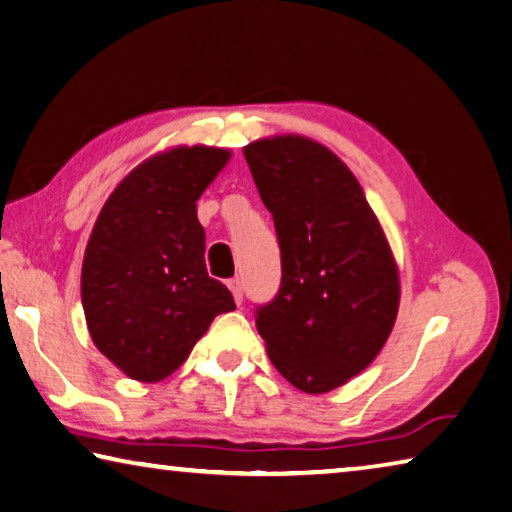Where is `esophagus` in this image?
<instances>
[{
	"mask_svg": "<svg viewBox=\"0 0 512 512\" xmlns=\"http://www.w3.org/2000/svg\"><path fill=\"white\" fill-rule=\"evenodd\" d=\"M227 287H230L234 300H237V303L241 305V300H243V287H241V280H239V278H232L230 282H227Z\"/></svg>",
	"mask_w": 512,
	"mask_h": 512,
	"instance_id": "1",
	"label": "esophagus"
}]
</instances>
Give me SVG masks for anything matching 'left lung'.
<instances>
[{"label":"left lung","instance_id":"1","mask_svg":"<svg viewBox=\"0 0 512 512\" xmlns=\"http://www.w3.org/2000/svg\"><path fill=\"white\" fill-rule=\"evenodd\" d=\"M273 214L282 282L255 310L266 353L291 385L323 394L376 360L399 312V271L360 182L305 136L243 148Z\"/></svg>","mask_w":512,"mask_h":512}]
</instances>
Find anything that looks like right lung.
Returning <instances> with one entry per match:
<instances>
[{"label":"right lung","mask_w":512,"mask_h":512,"mask_svg":"<svg viewBox=\"0 0 512 512\" xmlns=\"http://www.w3.org/2000/svg\"><path fill=\"white\" fill-rule=\"evenodd\" d=\"M230 152L173 148L136 166L97 216L81 266V305L102 355L141 383L168 378L218 314L234 310L209 278L196 202Z\"/></svg>","instance_id":"obj_1"}]
</instances>
